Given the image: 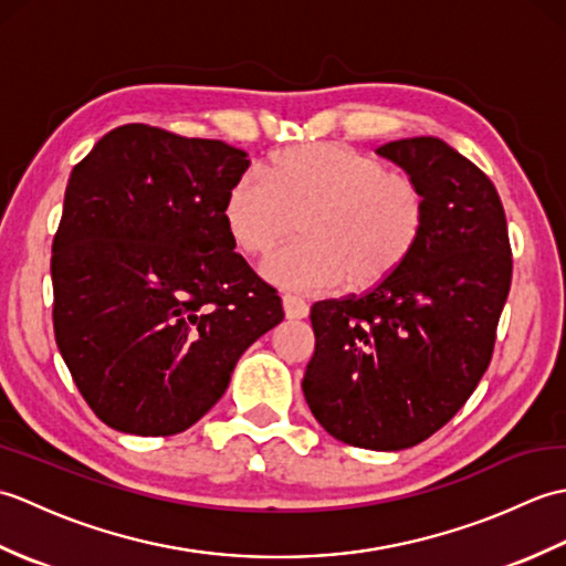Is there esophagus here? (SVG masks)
<instances>
[{
	"label": "esophagus",
	"mask_w": 566,
	"mask_h": 566,
	"mask_svg": "<svg viewBox=\"0 0 566 566\" xmlns=\"http://www.w3.org/2000/svg\"><path fill=\"white\" fill-rule=\"evenodd\" d=\"M282 308H284L286 318H306L308 316V304L304 302L302 296L284 294L282 296Z\"/></svg>",
	"instance_id": "obj_1"
}]
</instances>
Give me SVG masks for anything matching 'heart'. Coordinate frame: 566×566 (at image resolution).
<instances>
[{
	"label": "heart",
	"mask_w": 566,
	"mask_h": 566,
	"mask_svg": "<svg viewBox=\"0 0 566 566\" xmlns=\"http://www.w3.org/2000/svg\"><path fill=\"white\" fill-rule=\"evenodd\" d=\"M302 240L262 262L268 282L294 292L355 290L381 282L411 255L426 223L411 177L345 143H304L248 167L223 197V223L248 255L294 233Z\"/></svg>",
	"instance_id": "obj_1"
}]
</instances>
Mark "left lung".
I'll return each mask as SVG.
<instances>
[{
	"label": "left lung",
	"instance_id": "left-lung-1",
	"mask_svg": "<svg viewBox=\"0 0 566 566\" xmlns=\"http://www.w3.org/2000/svg\"><path fill=\"white\" fill-rule=\"evenodd\" d=\"M377 155L423 191V233L375 290L311 306L302 389L335 440L394 452L440 430L484 377L513 260L499 191L464 155L432 136Z\"/></svg>",
	"mask_w": 566,
	"mask_h": 566
}]
</instances>
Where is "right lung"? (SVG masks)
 I'll return each instance as SVG.
<instances>
[{"label": "right lung", "mask_w": 566, "mask_h": 566, "mask_svg": "<svg viewBox=\"0 0 566 566\" xmlns=\"http://www.w3.org/2000/svg\"><path fill=\"white\" fill-rule=\"evenodd\" d=\"M248 167L223 140L146 124L109 130L72 167L53 240V328L109 428L148 438L195 426L240 355L284 318L223 223L226 191Z\"/></svg>", "instance_id": "obj_1"}]
</instances>
